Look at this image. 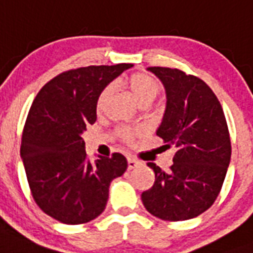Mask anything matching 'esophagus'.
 Returning a JSON list of instances; mask_svg holds the SVG:
<instances>
[{
    "instance_id": "1",
    "label": "esophagus",
    "mask_w": 253,
    "mask_h": 253,
    "mask_svg": "<svg viewBox=\"0 0 253 253\" xmlns=\"http://www.w3.org/2000/svg\"><path fill=\"white\" fill-rule=\"evenodd\" d=\"M140 164H142V163L138 162L136 159H134V158H128V159H127V168H128V170L136 168V167H139V166H140Z\"/></svg>"
}]
</instances>
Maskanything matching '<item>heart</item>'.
<instances>
[{"label":"heart","instance_id":"1","mask_svg":"<svg viewBox=\"0 0 253 253\" xmlns=\"http://www.w3.org/2000/svg\"><path fill=\"white\" fill-rule=\"evenodd\" d=\"M126 84L130 89L131 94L140 105H148L154 101L162 91V85L152 75L146 72H138L131 75L126 80ZM113 86L107 85L101 90L98 98H97V109L102 110L105 105H106L107 99L110 97ZM117 134L122 140L130 143L134 140V138L139 134L138 130H132V128H126L122 127L117 131Z\"/></svg>","mask_w":253,"mask_h":253}]
</instances>
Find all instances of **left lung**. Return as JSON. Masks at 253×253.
<instances>
[{
  "label": "left lung",
  "instance_id": "1",
  "mask_svg": "<svg viewBox=\"0 0 253 253\" xmlns=\"http://www.w3.org/2000/svg\"><path fill=\"white\" fill-rule=\"evenodd\" d=\"M167 90L158 136L176 154L169 172L155 163L152 188L142 193L147 211L163 220H186L206 211L219 194L231 158L222 105L204 80L177 68L150 67Z\"/></svg>",
  "mask_w": 253,
  "mask_h": 253
}]
</instances>
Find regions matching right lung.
Masks as SVG:
<instances>
[{
	"label": "right lung",
	"mask_w": 253,
	"mask_h": 253,
	"mask_svg": "<svg viewBox=\"0 0 253 253\" xmlns=\"http://www.w3.org/2000/svg\"><path fill=\"white\" fill-rule=\"evenodd\" d=\"M132 64L89 65L49 80L34 99L22 134L21 158L35 204L65 224H81L101 214L109 186L127 169V160H87L83 132L97 119L103 87Z\"/></svg>",
	"instance_id": "add662e5"
}]
</instances>
